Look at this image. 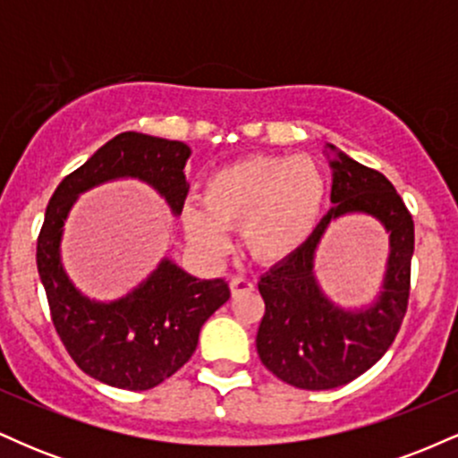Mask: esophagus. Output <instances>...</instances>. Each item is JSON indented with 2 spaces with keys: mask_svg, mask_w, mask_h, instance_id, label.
<instances>
[{
  "mask_svg": "<svg viewBox=\"0 0 458 458\" xmlns=\"http://www.w3.org/2000/svg\"><path fill=\"white\" fill-rule=\"evenodd\" d=\"M254 291V282H250L247 277H233L230 280V293L233 295H241V293H251Z\"/></svg>",
  "mask_w": 458,
  "mask_h": 458,
  "instance_id": "34e87169",
  "label": "esophagus"
}]
</instances>
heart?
Masks as SVG:
<instances>
[{
	"label": "heart",
	"instance_id": "1",
	"mask_svg": "<svg viewBox=\"0 0 458 458\" xmlns=\"http://www.w3.org/2000/svg\"><path fill=\"white\" fill-rule=\"evenodd\" d=\"M327 181L306 155H251L219 167L202 185V207L187 202L181 219L187 239L204 254H222L225 228H241L247 254L280 265L317 233Z\"/></svg>",
	"mask_w": 458,
	"mask_h": 458
}]
</instances>
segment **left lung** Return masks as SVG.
Instances as JSON below:
<instances>
[{
    "label": "left lung",
    "instance_id": "left-lung-1",
    "mask_svg": "<svg viewBox=\"0 0 458 458\" xmlns=\"http://www.w3.org/2000/svg\"><path fill=\"white\" fill-rule=\"evenodd\" d=\"M331 202L317 233L299 254L260 277L265 299L256 349L277 379L301 390H331L364 375L390 349L407 312L411 286L413 219L381 172L335 150ZM366 212L391 233L384 291L370 309L344 310L331 304L313 277V254L334 218Z\"/></svg>",
    "mask_w": 458,
    "mask_h": 458
}]
</instances>
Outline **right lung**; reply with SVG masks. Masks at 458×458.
Here are the masks:
<instances>
[{"label": "right lung", "instance_id": "add662e5", "mask_svg": "<svg viewBox=\"0 0 458 458\" xmlns=\"http://www.w3.org/2000/svg\"><path fill=\"white\" fill-rule=\"evenodd\" d=\"M189 155L191 150L182 141L127 131L71 172L47 204L36 265L54 327L86 375L120 390H150L185 366L204 320L228 301L230 288L222 277L198 280L165 259L127 297L112 303L90 301L62 267V225L79 193L114 178L148 182L165 198L172 213L181 215L189 191L182 172Z\"/></svg>", "mask_w": 458, "mask_h": 458}]
</instances>
